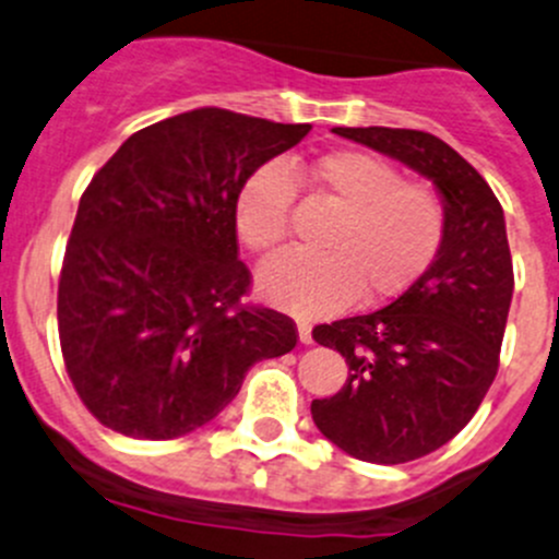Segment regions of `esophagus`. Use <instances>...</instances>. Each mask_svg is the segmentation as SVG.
<instances>
[{"instance_id":"34e87169","label":"esophagus","mask_w":559,"mask_h":559,"mask_svg":"<svg viewBox=\"0 0 559 559\" xmlns=\"http://www.w3.org/2000/svg\"><path fill=\"white\" fill-rule=\"evenodd\" d=\"M298 340H301L304 345H312V325H309L307 320H298Z\"/></svg>"}]
</instances>
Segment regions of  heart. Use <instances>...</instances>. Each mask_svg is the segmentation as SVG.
I'll return each mask as SVG.
<instances>
[{
  "instance_id": "heart-1",
  "label": "heart",
  "mask_w": 559,
  "mask_h": 559,
  "mask_svg": "<svg viewBox=\"0 0 559 559\" xmlns=\"http://www.w3.org/2000/svg\"><path fill=\"white\" fill-rule=\"evenodd\" d=\"M298 181L336 206L320 252H285L258 274L274 307L320 318L353 298L383 304L411 290L440 255L449 212L438 190L405 181L389 159L336 148L312 163H263L236 192L234 223L241 245L269 255L285 245Z\"/></svg>"
}]
</instances>
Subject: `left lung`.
<instances>
[{
    "label": "left lung",
    "instance_id": "left-lung-1",
    "mask_svg": "<svg viewBox=\"0 0 559 559\" xmlns=\"http://www.w3.org/2000/svg\"><path fill=\"white\" fill-rule=\"evenodd\" d=\"M334 132L432 179L449 212L443 250L411 290L312 331L350 367L334 396L312 400L314 427L356 460L402 465L456 438L495 380L513 293L506 217L484 176L429 132Z\"/></svg>",
    "mask_w": 559,
    "mask_h": 559
}]
</instances>
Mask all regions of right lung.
I'll return each instance as SVG.
<instances>
[{"instance_id": "1", "label": "right lung", "mask_w": 559, "mask_h": 559, "mask_svg": "<svg viewBox=\"0 0 559 559\" xmlns=\"http://www.w3.org/2000/svg\"><path fill=\"white\" fill-rule=\"evenodd\" d=\"M309 124L198 108L132 132L94 174L59 274V342L86 411L135 440L212 421L252 364L296 347L287 314L245 304L234 203Z\"/></svg>"}]
</instances>
